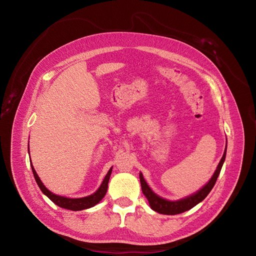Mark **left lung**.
<instances>
[{
	"label": "left lung",
	"mask_w": 256,
	"mask_h": 256,
	"mask_svg": "<svg viewBox=\"0 0 256 256\" xmlns=\"http://www.w3.org/2000/svg\"><path fill=\"white\" fill-rule=\"evenodd\" d=\"M226 148L224 150L223 156L219 162L218 166H216V170L214 174L212 175V180L208 182L207 184H205L204 187L200 189V191H198L196 194H192L188 198L180 200H166L164 198H162L160 196H158L157 194L150 190V188L148 187V184H146L145 180L143 178V175L140 173V182H141V187H142V192L143 194L146 196V198L148 200V203L150 208L152 210L157 212L159 214H178L189 210L192 207H194L196 205H198L200 202L208 196V193L212 191V189L214 188V186L216 182V178H218L221 168L223 166V162L226 160Z\"/></svg>",
	"instance_id": "obj_1"
}]
</instances>
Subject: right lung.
I'll return each mask as SVG.
<instances>
[{
    "instance_id": "1",
    "label": "right lung",
    "mask_w": 256,
    "mask_h": 256,
    "mask_svg": "<svg viewBox=\"0 0 256 256\" xmlns=\"http://www.w3.org/2000/svg\"><path fill=\"white\" fill-rule=\"evenodd\" d=\"M30 166H32V171H33L35 180L38 184V187L40 188L44 194L47 196L52 200V202L54 204H56L58 206H60L62 208H65V209H69V210H74V212L83 210V209L90 208L92 206H95L97 203H99L100 200H102L104 198V196H106V190H108V184H109V180H110V176L112 173V168H111L109 170V172H108V174L106 175L102 186H100L99 189L94 193V194L88 196L86 198H68L56 196V194H54V193H52L51 191H49L42 182L40 178L38 177L36 171L33 168V164Z\"/></svg>"
}]
</instances>
